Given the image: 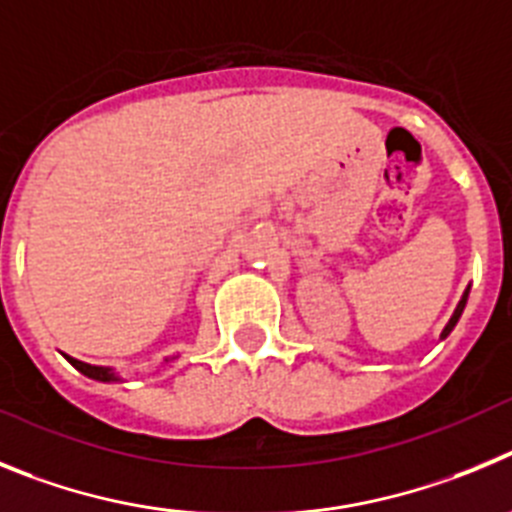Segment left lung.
Here are the masks:
<instances>
[{"instance_id":"8db88e82","label":"left lung","mask_w":512,"mask_h":512,"mask_svg":"<svg viewBox=\"0 0 512 512\" xmlns=\"http://www.w3.org/2000/svg\"><path fill=\"white\" fill-rule=\"evenodd\" d=\"M467 298H469V285H467V290H464V296H462V301L457 303V308H454V313H451V319H449V324L444 326V331H441V339H446V336L451 334V329H454V326H457V321H459V316H462V311H464V306H467Z\"/></svg>"}]
</instances>
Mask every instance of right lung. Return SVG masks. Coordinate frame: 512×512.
Segmentation results:
<instances>
[{
	"mask_svg": "<svg viewBox=\"0 0 512 512\" xmlns=\"http://www.w3.org/2000/svg\"><path fill=\"white\" fill-rule=\"evenodd\" d=\"M63 357H66L68 362H71V365L76 367L78 372H81V375L91 377V380H99V382H117V380H122V377H119L117 372L112 370V367L89 365V362H81V359H73V357H68V354H63ZM165 362H168V359H165Z\"/></svg>",
	"mask_w": 512,
	"mask_h": 512,
	"instance_id": "obj_1",
	"label": "right lung"
}]
</instances>
